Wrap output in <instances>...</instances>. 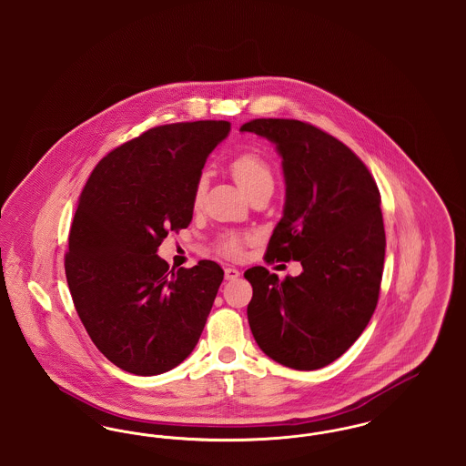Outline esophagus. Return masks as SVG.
Instances as JSON below:
<instances>
[{
  "label": "esophagus",
  "mask_w": 466,
  "mask_h": 466,
  "mask_svg": "<svg viewBox=\"0 0 466 466\" xmlns=\"http://www.w3.org/2000/svg\"><path fill=\"white\" fill-rule=\"evenodd\" d=\"M241 276V272H239V268H236V267H225V279L227 281H234V279H238Z\"/></svg>",
  "instance_id": "obj_1"
}]
</instances>
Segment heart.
Returning <instances> with one entry per match:
<instances>
[{
	"instance_id": "b5f03b06",
	"label": "heart",
	"mask_w": 466,
	"mask_h": 466,
	"mask_svg": "<svg viewBox=\"0 0 466 466\" xmlns=\"http://www.w3.org/2000/svg\"><path fill=\"white\" fill-rule=\"evenodd\" d=\"M228 171L248 198L257 190L274 187L272 167L268 166L266 158L258 154L244 152L234 157L228 164ZM202 199H204V183L199 181L194 190V208H199ZM243 241L241 236L228 232V234H223L218 239V249L227 257H238L243 251Z\"/></svg>"
}]
</instances>
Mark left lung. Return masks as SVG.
I'll use <instances>...</instances> for the list:
<instances>
[{
	"label": "left lung",
	"mask_w": 466,
	"mask_h": 466,
	"mask_svg": "<svg viewBox=\"0 0 466 466\" xmlns=\"http://www.w3.org/2000/svg\"><path fill=\"white\" fill-rule=\"evenodd\" d=\"M243 133L276 145L287 185L283 217L267 260H297L279 281L266 267L253 287L248 321L258 348L295 370H316L344 355L376 310L386 236L380 194L367 166L330 134L289 118H257Z\"/></svg>",
	"instance_id": "left-lung-1"
}]
</instances>
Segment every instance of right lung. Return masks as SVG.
<instances>
[{"label": "right lung", "mask_w": 466, "mask_h": 466, "mask_svg": "<svg viewBox=\"0 0 466 466\" xmlns=\"http://www.w3.org/2000/svg\"><path fill=\"white\" fill-rule=\"evenodd\" d=\"M228 131L225 120L148 129L103 157L82 190L67 287L96 348L126 372H167L199 342L222 267L200 260L169 270L157 249L192 222L202 167Z\"/></svg>", "instance_id": "1"}]
</instances>
